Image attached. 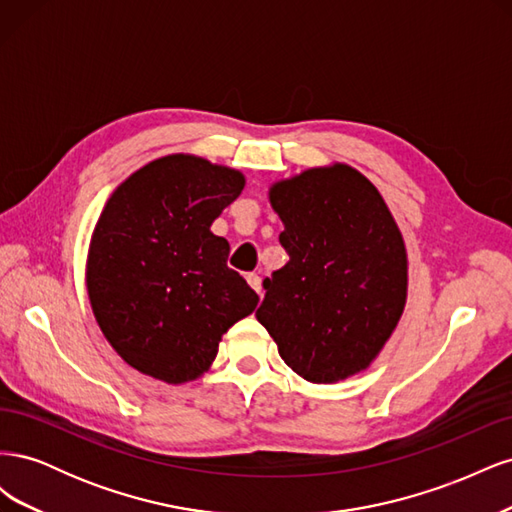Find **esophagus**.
I'll return each mask as SVG.
<instances>
[{"label": "esophagus", "instance_id": "obj_1", "mask_svg": "<svg viewBox=\"0 0 512 512\" xmlns=\"http://www.w3.org/2000/svg\"><path fill=\"white\" fill-rule=\"evenodd\" d=\"M245 280H247V284H250L258 294H260V290H262V280L258 275H254V273H250V275H245Z\"/></svg>", "mask_w": 512, "mask_h": 512}]
</instances>
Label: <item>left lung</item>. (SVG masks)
Masks as SVG:
<instances>
[{"mask_svg":"<svg viewBox=\"0 0 512 512\" xmlns=\"http://www.w3.org/2000/svg\"><path fill=\"white\" fill-rule=\"evenodd\" d=\"M290 260L267 277L256 318L284 363L314 384L367 369L408 297V254L384 198L348 164L307 168L269 188Z\"/></svg>","mask_w":512,"mask_h":512,"instance_id":"left-lung-1","label":"left lung"}]
</instances>
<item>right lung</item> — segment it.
Returning a JSON list of instances; mask_svg holds the SVG:
<instances>
[{"mask_svg": "<svg viewBox=\"0 0 512 512\" xmlns=\"http://www.w3.org/2000/svg\"><path fill=\"white\" fill-rule=\"evenodd\" d=\"M245 185L235 168L173 153L138 168L106 200L87 254V294L108 344L141 374L183 384L205 374L222 335L258 294L228 269L211 224Z\"/></svg>", "mask_w": 512, "mask_h": 512, "instance_id": "add662e5", "label": "right lung"}]
</instances>
